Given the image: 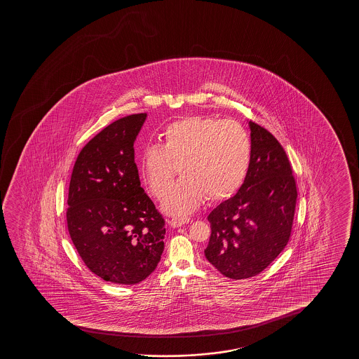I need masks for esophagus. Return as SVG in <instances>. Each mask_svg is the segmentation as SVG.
<instances>
[{"mask_svg":"<svg viewBox=\"0 0 359 359\" xmlns=\"http://www.w3.org/2000/svg\"><path fill=\"white\" fill-rule=\"evenodd\" d=\"M189 222H190L189 218H172V221H170V226H172V228H179V226L187 224Z\"/></svg>","mask_w":359,"mask_h":359,"instance_id":"obj_1","label":"esophagus"}]
</instances>
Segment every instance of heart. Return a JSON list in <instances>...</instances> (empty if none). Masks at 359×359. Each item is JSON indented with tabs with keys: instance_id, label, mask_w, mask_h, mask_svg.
I'll use <instances>...</instances> for the list:
<instances>
[{
	"instance_id": "b5f03b06",
	"label": "heart",
	"mask_w": 359,
	"mask_h": 359,
	"mask_svg": "<svg viewBox=\"0 0 359 359\" xmlns=\"http://www.w3.org/2000/svg\"><path fill=\"white\" fill-rule=\"evenodd\" d=\"M161 138L162 147L148 144L143 149L140 172L149 191L161 197L179 169L182 180L162 201L168 215H190L205 197L226 200L245 182L252 144L248 130L238 121L189 116L169 123Z\"/></svg>"
}]
</instances>
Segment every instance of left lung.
Returning a JSON list of instances; mask_svg holds the SVG:
<instances>
[{"mask_svg":"<svg viewBox=\"0 0 359 359\" xmlns=\"http://www.w3.org/2000/svg\"><path fill=\"white\" fill-rule=\"evenodd\" d=\"M252 157L234 196L208 215L211 236L205 256L222 275L244 280L265 270L290 241L297 187L280 142L248 121Z\"/></svg>","mask_w":359,"mask_h":359,"instance_id":"8db88e82","label":"left lung"}]
</instances>
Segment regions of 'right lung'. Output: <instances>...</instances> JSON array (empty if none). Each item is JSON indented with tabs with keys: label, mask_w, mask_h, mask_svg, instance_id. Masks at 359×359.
Wrapping results in <instances>:
<instances>
[{
	"label": "right lung",
	"mask_w": 359,
	"mask_h": 359,
	"mask_svg": "<svg viewBox=\"0 0 359 359\" xmlns=\"http://www.w3.org/2000/svg\"><path fill=\"white\" fill-rule=\"evenodd\" d=\"M147 114L118 118L89 141L74 163L67 226L74 248L107 282L136 285L156 270L165 226L141 187L133 143Z\"/></svg>",
	"instance_id": "right-lung-1"
}]
</instances>
